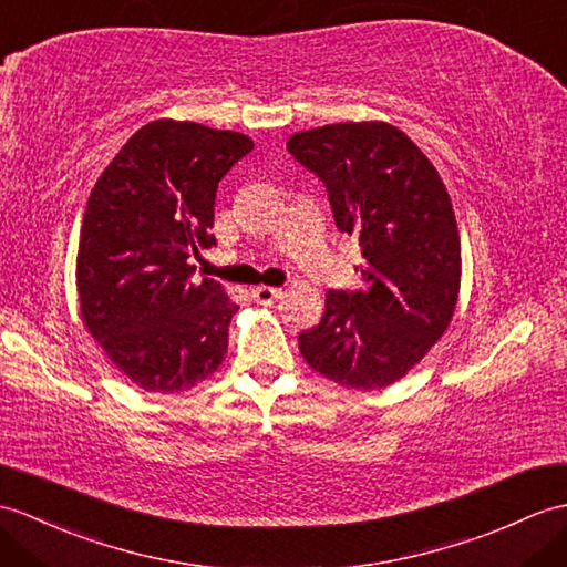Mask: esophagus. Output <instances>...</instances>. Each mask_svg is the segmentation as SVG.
<instances>
[{"label": "esophagus", "instance_id": "obj_1", "mask_svg": "<svg viewBox=\"0 0 567 567\" xmlns=\"http://www.w3.org/2000/svg\"><path fill=\"white\" fill-rule=\"evenodd\" d=\"M254 299L258 301V305H272V301H278L280 297H282V289H278V287H266V285H260V287H256L254 289Z\"/></svg>", "mask_w": 567, "mask_h": 567}]
</instances>
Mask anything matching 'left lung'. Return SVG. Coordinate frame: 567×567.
Segmentation results:
<instances>
[{
	"label": "left lung",
	"mask_w": 567,
	"mask_h": 567,
	"mask_svg": "<svg viewBox=\"0 0 567 567\" xmlns=\"http://www.w3.org/2000/svg\"><path fill=\"white\" fill-rule=\"evenodd\" d=\"M287 152L323 181L338 231L362 246V287L331 289L321 321L299 333L311 370L346 389H384L450 326L462 241L450 193L417 144L389 123H336L289 137Z\"/></svg>",
	"instance_id": "8db88e82"
}]
</instances>
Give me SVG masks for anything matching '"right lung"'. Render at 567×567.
<instances>
[{
  "label": "right lung",
  "mask_w": 567,
  "mask_h": 567,
  "mask_svg": "<svg viewBox=\"0 0 567 567\" xmlns=\"http://www.w3.org/2000/svg\"><path fill=\"white\" fill-rule=\"evenodd\" d=\"M254 150L231 130L154 121L99 176L82 219L76 292L86 331L133 384L195 386L221 364L236 313L224 287L193 278L215 246V197Z\"/></svg>",
  "instance_id": "obj_1"
}]
</instances>
